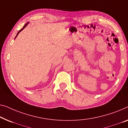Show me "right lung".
<instances>
[{"mask_svg":"<svg viewBox=\"0 0 128 128\" xmlns=\"http://www.w3.org/2000/svg\"><path fill=\"white\" fill-rule=\"evenodd\" d=\"M28 23H27V24H25V25H24V27H23V28H21V29H20V31H19V32H18V33H17V34H16V37H15V38H16V37H17V36H18V34H19V33H20V31H22V30L23 29H24V28H25L26 26H27V25H28Z\"/></svg>","mask_w":128,"mask_h":128,"instance_id":"right-lung-1","label":"right lung"}]
</instances>
